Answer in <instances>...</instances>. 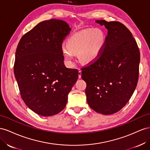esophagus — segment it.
I'll return each instance as SVG.
<instances>
[{"instance_id":"34e87169","label":"esophagus","mask_w":150,"mask_h":150,"mask_svg":"<svg viewBox=\"0 0 150 150\" xmlns=\"http://www.w3.org/2000/svg\"><path fill=\"white\" fill-rule=\"evenodd\" d=\"M81 76H82V70H79V78L80 79Z\"/></svg>"}]
</instances>
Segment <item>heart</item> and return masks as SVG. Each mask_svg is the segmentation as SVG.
Wrapping results in <instances>:
<instances>
[{
  "label": "heart",
  "mask_w": 150,
  "mask_h": 150,
  "mask_svg": "<svg viewBox=\"0 0 150 150\" xmlns=\"http://www.w3.org/2000/svg\"><path fill=\"white\" fill-rule=\"evenodd\" d=\"M105 33L100 29H85L70 36L62 46V53L68 66L73 67L75 54L83 63H90L98 58L105 45Z\"/></svg>",
  "instance_id": "1"
}]
</instances>
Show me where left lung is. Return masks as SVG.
Wrapping results in <instances>:
<instances>
[{"instance_id":"obj_1","label":"left lung","mask_w":150,"mask_h":150,"mask_svg":"<svg viewBox=\"0 0 150 150\" xmlns=\"http://www.w3.org/2000/svg\"><path fill=\"white\" fill-rule=\"evenodd\" d=\"M108 30L101 56L82 68L87 83L85 93L90 108L96 112L112 114L129 101L139 76L140 53L138 45L125 25L119 22L97 20Z\"/></svg>"}]
</instances>
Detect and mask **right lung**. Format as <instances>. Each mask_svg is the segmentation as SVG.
<instances>
[{
    "label": "right lung",
    "instance_id": "right-lung-1",
    "mask_svg": "<svg viewBox=\"0 0 150 150\" xmlns=\"http://www.w3.org/2000/svg\"><path fill=\"white\" fill-rule=\"evenodd\" d=\"M70 30L62 20L42 21L21 38L17 47L14 71L21 97L42 116L57 114L65 108L79 77L77 70L65 66L61 51Z\"/></svg>",
    "mask_w": 150,
    "mask_h": 150
}]
</instances>
